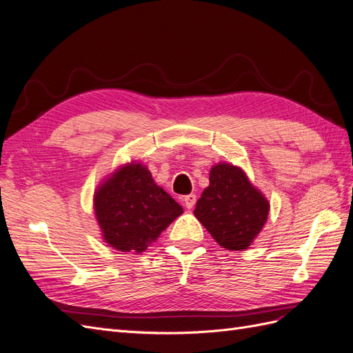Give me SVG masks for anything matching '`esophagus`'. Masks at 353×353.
<instances>
[{
  "label": "esophagus",
  "mask_w": 353,
  "mask_h": 353,
  "mask_svg": "<svg viewBox=\"0 0 353 353\" xmlns=\"http://www.w3.org/2000/svg\"><path fill=\"white\" fill-rule=\"evenodd\" d=\"M196 200H197L196 194H188V196H184V199H183V201H184V206H185L187 209H193V208H194V205H196Z\"/></svg>",
  "instance_id": "esophagus-1"
}]
</instances>
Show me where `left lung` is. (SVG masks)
<instances>
[{
  "label": "left lung",
  "mask_w": 353,
  "mask_h": 353,
  "mask_svg": "<svg viewBox=\"0 0 353 353\" xmlns=\"http://www.w3.org/2000/svg\"><path fill=\"white\" fill-rule=\"evenodd\" d=\"M209 183L196 203V218L223 249H248L268 218V200L228 163L213 166Z\"/></svg>",
  "instance_id": "obj_1"
}]
</instances>
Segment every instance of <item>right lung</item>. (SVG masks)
<instances>
[{
    "label": "right lung",
    "mask_w": 353,
    "mask_h": 353,
    "mask_svg": "<svg viewBox=\"0 0 353 353\" xmlns=\"http://www.w3.org/2000/svg\"><path fill=\"white\" fill-rule=\"evenodd\" d=\"M94 209L104 240L119 252L135 253L144 252L183 213L140 163L123 166L105 181L94 196Z\"/></svg>",
    "instance_id": "add662e5"
}]
</instances>
